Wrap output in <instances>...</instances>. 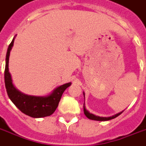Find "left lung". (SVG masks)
<instances>
[{
    "mask_svg": "<svg viewBox=\"0 0 146 146\" xmlns=\"http://www.w3.org/2000/svg\"><path fill=\"white\" fill-rule=\"evenodd\" d=\"M84 113L85 114V116L90 119H92V120H97V121H107V120H110V119H114L117 116L120 115V114L123 113V111L119 113H116L115 115L112 116H109V117H102V116H96V115H94L93 113H91L90 112H88L85 108V106H84Z\"/></svg>",
    "mask_w": 146,
    "mask_h": 146,
    "instance_id": "left-lung-1",
    "label": "left lung"
}]
</instances>
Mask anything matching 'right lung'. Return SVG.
<instances>
[{"label":"right lung","instance_id":"add662e5","mask_svg":"<svg viewBox=\"0 0 146 146\" xmlns=\"http://www.w3.org/2000/svg\"><path fill=\"white\" fill-rule=\"evenodd\" d=\"M13 42L14 38L9 45L6 55L4 82L7 95L16 107L27 116L33 118H41L50 116L55 111L58 106V103L60 101L63 92L72 84V83L69 82L58 87L52 91V93L45 97L27 95L21 93L13 84L11 75L9 72V57L11 48L13 46Z\"/></svg>","mask_w":146,"mask_h":146}]
</instances>
